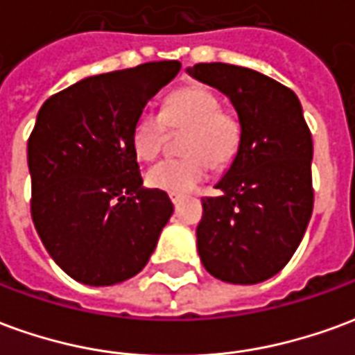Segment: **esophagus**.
<instances>
[{
  "label": "esophagus",
  "mask_w": 355,
  "mask_h": 355,
  "mask_svg": "<svg viewBox=\"0 0 355 355\" xmlns=\"http://www.w3.org/2000/svg\"><path fill=\"white\" fill-rule=\"evenodd\" d=\"M182 200H184L182 196H175V193L171 196V201H173V205H178V203H180V201H182Z\"/></svg>",
  "instance_id": "34e87169"
}]
</instances>
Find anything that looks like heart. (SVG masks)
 <instances>
[{"label": "heart", "mask_w": 355, "mask_h": 355, "mask_svg": "<svg viewBox=\"0 0 355 355\" xmlns=\"http://www.w3.org/2000/svg\"><path fill=\"white\" fill-rule=\"evenodd\" d=\"M171 129H188L178 159H163L146 173V184L159 192H192L207 177L209 163L220 169L234 162L241 146V123L236 114L220 110V98L205 85H188L169 94L163 114L144 110L132 127V148L142 159H154Z\"/></svg>", "instance_id": "b5f03b06"}]
</instances>
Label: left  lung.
Instances as JSON below:
<instances>
[{
  "label": "left lung",
  "instance_id": "left-lung-1",
  "mask_svg": "<svg viewBox=\"0 0 355 355\" xmlns=\"http://www.w3.org/2000/svg\"><path fill=\"white\" fill-rule=\"evenodd\" d=\"M186 72L230 98L243 131L238 155L216 182L223 193L201 200L200 259L220 282H266L291 261L312 216L313 146L300 101L241 66L203 62Z\"/></svg>",
  "mask_w": 355,
  "mask_h": 355
}]
</instances>
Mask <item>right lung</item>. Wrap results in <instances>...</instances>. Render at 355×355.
<instances>
[{"instance_id": "1", "label": "right lung", "mask_w": 355, "mask_h": 355, "mask_svg": "<svg viewBox=\"0 0 355 355\" xmlns=\"http://www.w3.org/2000/svg\"><path fill=\"white\" fill-rule=\"evenodd\" d=\"M178 72V60H162L91 76L37 112L28 139L32 220L76 282L106 287L137 275L169 223V196L142 186L132 127Z\"/></svg>"}]
</instances>
